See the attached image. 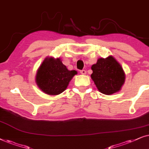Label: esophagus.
<instances>
[{
	"label": "esophagus",
	"mask_w": 149,
	"mask_h": 149,
	"mask_svg": "<svg viewBox=\"0 0 149 149\" xmlns=\"http://www.w3.org/2000/svg\"><path fill=\"white\" fill-rule=\"evenodd\" d=\"M80 73H82V74H86V70H84V69H82V70L80 71Z\"/></svg>",
	"instance_id": "esophagus-1"
}]
</instances>
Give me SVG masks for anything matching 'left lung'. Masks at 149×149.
I'll return each instance as SVG.
<instances>
[{"mask_svg":"<svg viewBox=\"0 0 149 149\" xmlns=\"http://www.w3.org/2000/svg\"><path fill=\"white\" fill-rule=\"evenodd\" d=\"M91 69V78L101 93L112 95L120 90L125 76L122 67L114 57L99 58Z\"/></svg>","mask_w":149,"mask_h":149,"instance_id":"left-lung-1","label":"left lung"}]
</instances>
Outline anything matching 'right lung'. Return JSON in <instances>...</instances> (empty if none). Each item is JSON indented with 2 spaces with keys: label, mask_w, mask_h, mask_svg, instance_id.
Wrapping results in <instances>:
<instances>
[{
  "label": "right lung",
  "mask_w": 149,
  "mask_h": 149,
  "mask_svg": "<svg viewBox=\"0 0 149 149\" xmlns=\"http://www.w3.org/2000/svg\"><path fill=\"white\" fill-rule=\"evenodd\" d=\"M77 71H69L59 58H46L37 71L36 83L45 93L56 95L63 93Z\"/></svg>",
  "instance_id": "obj_1"
}]
</instances>
